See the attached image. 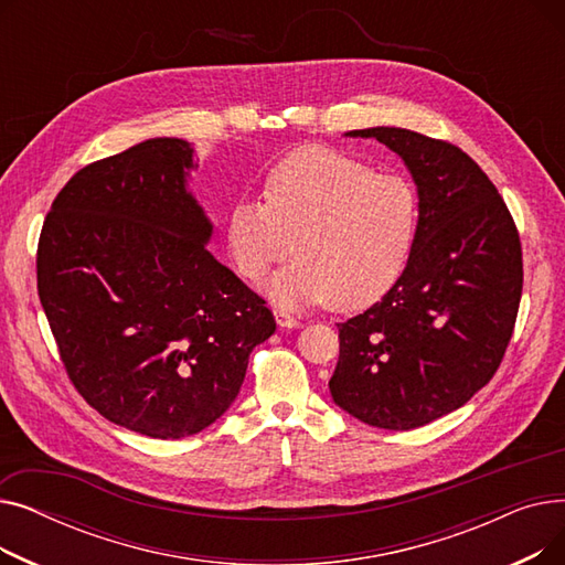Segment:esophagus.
Listing matches in <instances>:
<instances>
[{"mask_svg": "<svg viewBox=\"0 0 565 565\" xmlns=\"http://www.w3.org/2000/svg\"><path fill=\"white\" fill-rule=\"evenodd\" d=\"M275 320H277L279 328H284V330H295V328H300V324H302L298 318H292L288 311H281V309L275 311Z\"/></svg>", "mask_w": 565, "mask_h": 565, "instance_id": "esophagus-1", "label": "esophagus"}]
</instances>
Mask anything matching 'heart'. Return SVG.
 <instances>
[{"label": "heart", "mask_w": 565, "mask_h": 565, "mask_svg": "<svg viewBox=\"0 0 565 565\" xmlns=\"http://www.w3.org/2000/svg\"><path fill=\"white\" fill-rule=\"evenodd\" d=\"M265 199L241 196L226 215L235 270L258 281L292 249L263 290L279 307L328 302L352 311L377 302L401 277L419 199L401 175L375 173L330 146H300L265 175Z\"/></svg>", "instance_id": "b5f03b06"}]
</instances>
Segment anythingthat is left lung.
Listing matches in <instances>:
<instances>
[{
    "label": "left lung",
    "instance_id": "1",
    "mask_svg": "<svg viewBox=\"0 0 565 565\" xmlns=\"http://www.w3.org/2000/svg\"><path fill=\"white\" fill-rule=\"evenodd\" d=\"M407 167L419 196L405 270L380 302L339 322L334 403L375 428L409 430L490 382L522 298L520 235L490 178L449 141L405 128L350 130Z\"/></svg>",
    "mask_w": 565,
    "mask_h": 565
}]
</instances>
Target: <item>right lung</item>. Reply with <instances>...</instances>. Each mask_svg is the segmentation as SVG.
<instances>
[{"label": "right lung", "mask_w": 565, "mask_h": 565, "mask_svg": "<svg viewBox=\"0 0 565 565\" xmlns=\"http://www.w3.org/2000/svg\"><path fill=\"white\" fill-rule=\"evenodd\" d=\"M194 146L153 137L79 169L39 241V298L82 398L146 437L215 424L277 322L207 243Z\"/></svg>", "instance_id": "1"}]
</instances>
